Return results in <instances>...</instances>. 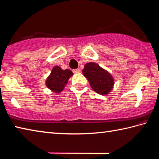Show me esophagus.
Returning <instances> with one entry per match:
<instances>
[{"instance_id": "obj_1", "label": "esophagus", "mask_w": 159, "mask_h": 159, "mask_svg": "<svg viewBox=\"0 0 159 159\" xmlns=\"http://www.w3.org/2000/svg\"><path fill=\"white\" fill-rule=\"evenodd\" d=\"M73 72L74 74H79L80 72V69H74L73 70Z\"/></svg>"}]
</instances>
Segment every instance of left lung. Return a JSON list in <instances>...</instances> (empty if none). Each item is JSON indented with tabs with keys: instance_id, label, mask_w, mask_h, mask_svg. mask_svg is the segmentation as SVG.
<instances>
[{
	"instance_id": "left-lung-1",
	"label": "left lung",
	"mask_w": 159,
	"mask_h": 159,
	"mask_svg": "<svg viewBox=\"0 0 159 159\" xmlns=\"http://www.w3.org/2000/svg\"><path fill=\"white\" fill-rule=\"evenodd\" d=\"M83 74L88 80L95 92L102 95H107L114 88V79L108 71L95 62L86 63Z\"/></svg>"
}]
</instances>
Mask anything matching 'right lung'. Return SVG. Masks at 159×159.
Returning a JSON list of instances; mask_svg holds the SVG:
<instances>
[{"instance_id": "1", "label": "right lung", "mask_w": 159, "mask_h": 159, "mask_svg": "<svg viewBox=\"0 0 159 159\" xmlns=\"http://www.w3.org/2000/svg\"><path fill=\"white\" fill-rule=\"evenodd\" d=\"M73 75L71 70H64L60 66H55L45 80V85L52 92L58 94L62 92L69 79Z\"/></svg>"}]
</instances>
